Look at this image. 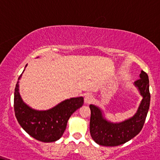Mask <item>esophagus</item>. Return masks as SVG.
Listing matches in <instances>:
<instances>
[{"mask_svg":"<svg viewBox=\"0 0 160 160\" xmlns=\"http://www.w3.org/2000/svg\"><path fill=\"white\" fill-rule=\"evenodd\" d=\"M93 96L91 94H86L85 97H84V101L86 103H91L93 101Z\"/></svg>","mask_w":160,"mask_h":160,"instance_id":"1","label":"esophagus"}]
</instances>
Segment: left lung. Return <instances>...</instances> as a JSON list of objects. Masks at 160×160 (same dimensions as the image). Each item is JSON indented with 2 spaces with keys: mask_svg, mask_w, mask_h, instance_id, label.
Masks as SVG:
<instances>
[{
  "mask_svg": "<svg viewBox=\"0 0 160 160\" xmlns=\"http://www.w3.org/2000/svg\"><path fill=\"white\" fill-rule=\"evenodd\" d=\"M143 97L137 112L131 118L114 124L106 121L98 107L90 105V133L96 143L103 146H118L126 143L139 133L143 128L150 107L151 94L147 73L142 71L140 79L135 82Z\"/></svg>",
  "mask_w": 160,
  "mask_h": 160,
  "instance_id": "obj_1",
  "label": "left lung"
}]
</instances>
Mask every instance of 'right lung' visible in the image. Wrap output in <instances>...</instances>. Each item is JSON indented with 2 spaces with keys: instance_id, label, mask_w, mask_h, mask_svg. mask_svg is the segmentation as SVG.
Segmentation results:
<instances>
[{
  "instance_id": "right-lung-1",
  "label": "right lung",
  "mask_w": 160,
  "mask_h": 160,
  "mask_svg": "<svg viewBox=\"0 0 160 160\" xmlns=\"http://www.w3.org/2000/svg\"><path fill=\"white\" fill-rule=\"evenodd\" d=\"M26 66L27 65L25 68ZM82 104L83 98H74L65 100L49 110H34L25 104L21 98L18 80L15 88L14 111L18 122L29 135L40 142H52L60 138L71 115Z\"/></svg>"
}]
</instances>
